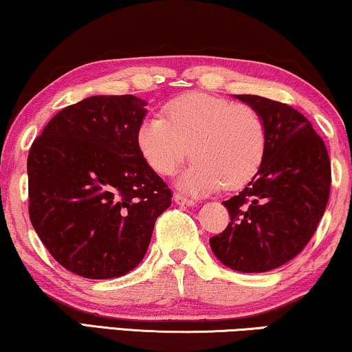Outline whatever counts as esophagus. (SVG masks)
<instances>
[{"mask_svg":"<svg viewBox=\"0 0 352 352\" xmlns=\"http://www.w3.org/2000/svg\"><path fill=\"white\" fill-rule=\"evenodd\" d=\"M175 201L181 206H193V205H195V201L190 200V198L184 197V195H179V193H176V195H175Z\"/></svg>","mask_w":352,"mask_h":352,"instance_id":"obj_1","label":"esophagus"}]
</instances>
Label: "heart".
Listing matches in <instances>:
<instances>
[{
    "label": "heart",
    "instance_id": "b5f03b06",
    "mask_svg": "<svg viewBox=\"0 0 352 352\" xmlns=\"http://www.w3.org/2000/svg\"><path fill=\"white\" fill-rule=\"evenodd\" d=\"M164 116H149L136 131L144 160L155 173L170 176L192 155L195 162L177 186L193 195L241 187L257 175L268 131L261 113L249 106L206 94L173 100Z\"/></svg>",
    "mask_w": 352,
    "mask_h": 352
}]
</instances>
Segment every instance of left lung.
<instances>
[{
  "label": "left lung",
  "instance_id": "8db88e82",
  "mask_svg": "<svg viewBox=\"0 0 352 352\" xmlns=\"http://www.w3.org/2000/svg\"><path fill=\"white\" fill-rule=\"evenodd\" d=\"M261 113L268 142L257 175L223 201L230 222L210 238L226 267L241 273L274 270L302 252L324 216L330 160L324 141L303 114L257 95H235Z\"/></svg>",
  "mask_w": 352,
  "mask_h": 352
}]
</instances>
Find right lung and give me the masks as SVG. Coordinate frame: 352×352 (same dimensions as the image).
<instances>
[{
    "label": "right lung",
    "mask_w": 352,
    "mask_h": 352,
    "mask_svg": "<svg viewBox=\"0 0 352 352\" xmlns=\"http://www.w3.org/2000/svg\"><path fill=\"white\" fill-rule=\"evenodd\" d=\"M146 104L133 95L90 96L54 116L30 149V219L55 261L82 278L138 267L171 205L136 142Z\"/></svg>",
    "instance_id": "add662e5"
}]
</instances>
